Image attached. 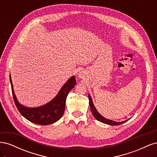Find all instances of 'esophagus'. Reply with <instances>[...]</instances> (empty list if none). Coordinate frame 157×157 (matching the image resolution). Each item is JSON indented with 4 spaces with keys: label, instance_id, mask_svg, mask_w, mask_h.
<instances>
[{
    "label": "esophagus",
    "instance_id": "1",
    "mask_svg": "<svg viewBox=\"0 0 157 157\" xmlns=\"http://www.w3.org/2000/svg\"><path fill=\"white\" fill-rule=\"evenodd\" d=\"M78 77L79 78H82V77H83V74H82V73H79L78 74Z\"/></svg>",
    "mask_w": 157,
    "mask_h": 157
}]
</instances>
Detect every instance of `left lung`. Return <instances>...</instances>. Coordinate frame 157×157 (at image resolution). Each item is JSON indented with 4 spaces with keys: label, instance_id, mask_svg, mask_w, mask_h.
<instances>
[{
    "label": "left lung",
    "instance_id": "8db88e82",
    "mask_svg": "<svg viewBox=\"0 0 157 157\" xmlns=\"http://www.w3.org/2000/svg\"><path fill=\"white\" fill-rule=\"evenodd\" d=\"M88 98H89V103H90V109H91V111L93 114V115L94 116V117L96 118V119L99 121H100L103 123H105V124H109V125H114V126H116V125H120L121 124H123V123H124L125 122L128 121V120L124 121L123 122H115V121H113L111 120H109L107 118H105V117H103V116H101L100 114H99L98 111L96 110V109L95 108L94 105V103L92 102V98L90 97V95H88Z\"/></svg>",
    "mask_w": 157,
    "mask_h": 157
}]
</instances>
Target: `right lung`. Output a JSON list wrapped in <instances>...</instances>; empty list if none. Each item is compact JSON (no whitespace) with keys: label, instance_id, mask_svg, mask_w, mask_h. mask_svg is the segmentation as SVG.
<instances>
[{"label":"right lung","instance_id":"1","mask_svg":"<svg viewBox=\"0 0 157 157\" xmlns=\"http://www.w3.org/2000/svg\"><path fill=\"white\" fill-rule=\"evenodd\" d=\"M10 80L14 103L18 111L28 121L40 125L51 124L60 119L65 111L66 98L67 95L77 83L75 77L73 76L66 82L59 90L58 95L50 102L39 107L29 108L21 105L17 101L13 92L11 77H10Z\"/></svg>","mask_w":157,"mask_h":157}]
</instances>
